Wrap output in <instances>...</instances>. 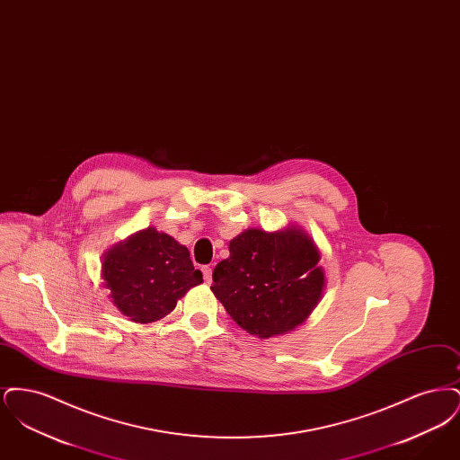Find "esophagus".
<instances>
[{
    "label": "esophagus",
    "instance_id": "esophagus-1",
    "mask_svg": "<svg viewBox=\"0 0 460 460\" xmlns=\"http://www.w3.org/2000/svg\"><path fill=\"white\" fill-rule=\"evenodd\" d=\"M201 272H203L205 283L210 285V283H212V267H210V265H205V267H201Z\"/></svg>",
    "mask_w": 460,
    "mask_h": 460
}]
</instances>
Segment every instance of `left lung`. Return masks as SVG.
Returning <instances> with one entry per match:
<instances>
[{"instance_id":"1","label":"left lung","mask_w":460,"mask_h":460,"mask_svg":"<svg viewBox=\"0 0 460 460\" xmlns=\"http://www.w3.org/2000/svg\"><path fill=\"white\" fill-rule=\"evenodd\" d=\"M210 289L231 319L259 338L300 326L317 306L326 278L321 253L302 229H246L229 243Z\"/></svg>"}]
</instances>
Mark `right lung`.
Wrapping results in <instances>:
<instances>
[{"label": "right lung", "mask_w": 460, "mask_h": 460, "mask_svg": "<svg viewBox=\"0 0 460 460\" xmlns=\"http://www.w3.org/2000/svg\"><path fill=\"white\" fill-rule=\"evenodd\" d=\"M102 278L113 305L139 324L165 317L190 288L203 283L188 248L154 227L107 250Z\"/></svg>", "instance_id": "obj_1"}]
</instances>
